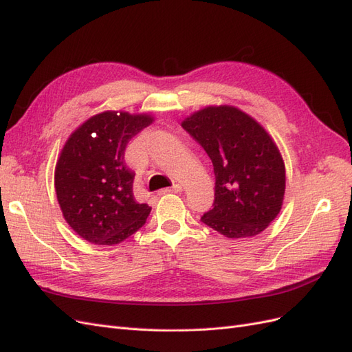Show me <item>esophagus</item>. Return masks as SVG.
<instances>
[{"label": "esophagus", "instance_id": "obj_1", "mask_svg": "<svg viewBox=\"0 0 352 352\" xmlns=\"http://www.w3.org/2000/svg\"><path fill=\"white\" fill-rule=\"evenodd\" d=\"M182 192V186L180 185H173L172 188H164L162 190H158V195H164V194H180Z\"/></svg>", "mask_w": 352, "mask_h": 352}]
</instances>
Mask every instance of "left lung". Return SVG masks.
<instances>
[{"label": "left lung", "instance_id": "1", "mask_svg": "<svg viewBox=\"0 0 352 352\" xmlns=\"http://www.w3.org/2000/svg\"><path fill=\"white\" fill-rule=\"evenodd\" d=\"M182 127L214 167V207L201 221L230 239L260 235L280 212L286 189L285 162L272 135L228 104L194 111Z\"/></svg>", "mask_w": 352, "mask_h": 352}]
</instances>
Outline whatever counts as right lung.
<instances>
[{
	"label": "right lung",
	"instance_id": "right-lung-1",
	"mask_svg": "<svg viewBox=\"0 0 352 352\" xmlns=\"http://www.w3.org/2000/svg\"><path fill=\"white\" fill-rule=\"evenodd\" d=\"M154 120L150 113L107 110L67 138L54 186L63 217L85 241L117 245L145 225L151 207L135 201V175L124 164V150Z\"/></svg>",
	"mask_w": 352,
	"mask_h": 352
}]
</instances>
